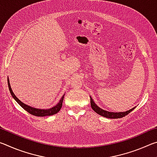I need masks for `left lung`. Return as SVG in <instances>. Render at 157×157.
<instances>
[{"label": "left lung", "mask_w": 157, "mask_h": 157, "mask_svg": "<svg viewBox=\"0 0 157 157\" xmlns=\"http://www.w3.org/2000/svg\"><path fill=\"white\" fill-rule=\"evenodd\" d=\"M90 99H91V106L93 109V110L95 111L97 113L99 114V115L104 116L105 118H123V117L127 116V114L129 113L132 111H133L135 109V107L131 109L129 111H124V112H109V111L103 110L102 109L100 108L94 102V100L92 99V98L90 96Z\"/></svg>", "instance_id": "1"}]
</instances>
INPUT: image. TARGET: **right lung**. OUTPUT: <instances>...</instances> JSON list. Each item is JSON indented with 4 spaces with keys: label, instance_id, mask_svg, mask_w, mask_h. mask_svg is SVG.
Instances as JSON below:
<instances>
[{
    "label": "right lung",
    "instance_id": "right-lung-1",
    "mask_svg": "<svg viewBox=\"0 0 157 157\" xmlns=\"http://www.w3.org/2000/svg\"><path fill=\"white\" fill-rule=\"evenodd\" d=\"M7 84H8V87H9V90L10 91V94H11L12 98L17 101V103L21 107L24 109L25 111H27L28 113H30L32 115H34L35 116H52L54 115V114L57 113V112H59V110L61 109L62 106V103H63V98H64V95H63L61 98V100L59 101V102L57 104L54 106V107L50 108V109H36V108H34L30 106H28L27 105L24 104V103L21 102V101L18 99V98L16 96L14 95V93H13L12 90L11 89V86H10V80L9 78H7Z\"/></svg>",
    "mask_w": 157,
    "mask_h": 157
}]
</instances>
